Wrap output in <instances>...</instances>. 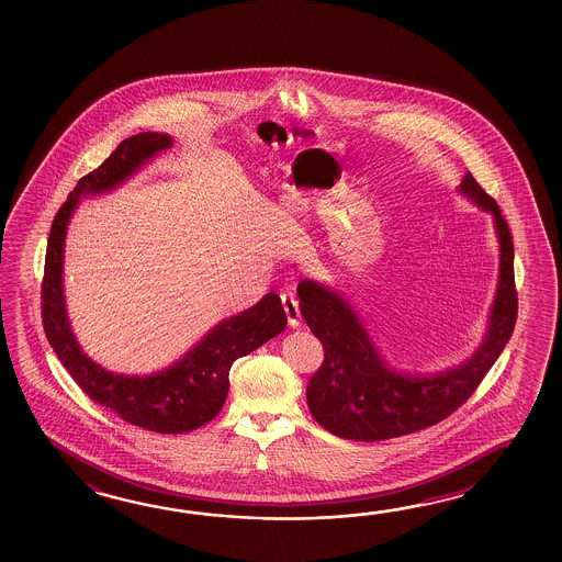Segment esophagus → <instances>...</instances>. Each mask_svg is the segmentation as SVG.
<instances>
[{"mask_svg":"<svg viewBox=\"0 0 562 562\" xmlns=\"http://www.w3.org/2000/svg\"><path fill=\"white\" fill-rule=\"evenodd\" d=\"M281 303H283V310H285L286 322H289V327H299L301 325V311H299V301L293 297L291 293H285V295H281Z\"/></svg>","mask_w":562,"mask_h":562,"instance_id":"esophagus-1","label":"esophagus"}]
</instances>
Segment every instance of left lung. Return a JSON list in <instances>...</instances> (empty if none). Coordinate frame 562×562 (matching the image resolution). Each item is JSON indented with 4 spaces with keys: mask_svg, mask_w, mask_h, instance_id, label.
Here are the masks:
<instances>
[{
    "mask_svg": "<svg viewBox=\"0 0 562 562\" xmlns=\"http://www.w3.org/2000/svg\"><path fill=\"white\" fill-rule=\"evenodd\" d=\"M458 191L494 216L501 243V276L490 310L488 331L476 353L454 370L409 375L383 361L358 313L329 286L303 279L299 307L322 341V368L307 385L311 416L339 438L378 442L430 428L454 414L474 394L513 337L518 297L514 286L513 235L501 206L467 172Z\"/></svg>",
    "mask_w": 562,
    "mask_h": 562,
    "instance_id": "1",
    "label": "left lung"
}]
</instances>
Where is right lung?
Listing matches in <instances>:
<instances>
[{
	"label": "right lung",
	"instance_id": "add662e5",
	"mask_svg": "<svg viewBox=\"0 0 562 562\" xmlns=\"http://www.w3.org/2000/svg\"><path fill=\"white\" fill-rule=\"evenodd\" d=\"M170 146L168 134L140 132L122 140L100 167L78 180L52 223L42 281L44 331L74 382L124 422L158 434L196 430L215 418L227 400L233 361L273 339L286 325L281 299L267 293L251 310L215 325L170 368L150 375L112 373L78 346L64 299V240L72 213L80 199L116 189Z\"/></svg>",
	"mask_w": 562,
	"mask_h": 562
}]
</instances>
